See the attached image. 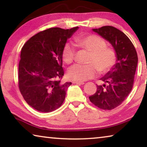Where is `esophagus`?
<instances>
[{
    "label": "esophagus",
    "instance_id": "1",
    "mask_svg": "<svg viewBox=\"0 0 147 147\" xmlns=\"http://www.w3.org/2000/svg\"><path fill=\"white\" fill-rule=\"evenodd\" d=\"M73 83L77 84V85H84V84H85L84 82H76V81H73Z\"/></svg>",
    "mask_w": 147,
    "mask_h": 147
}]
</instances>
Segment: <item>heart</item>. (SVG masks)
<instances>
[{"label":"heart","instance_id":"heart-1","mask_svg":"<svg viewBox=\"0 0 147 147\" xmlns=\"http://www.w3.org/2000/svg\"><path fill=\"white\" fill-rule=\"evenodd\" d=\"M77 46L90 53L88 65H74L69 69L67 75L70 79L76 82H84L96 75L98 70L101 73L109 71L115 65L117 55L115 51L106 47V41L95 34L79 36L74 39ZM75 51L71 44L67 43L62 50L61 57L66 64L73 61Z\"/></svg>","mask_w":147,"mask_h":147}]
</instances>
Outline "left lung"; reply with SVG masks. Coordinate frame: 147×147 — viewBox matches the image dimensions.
I'll list each match as a JSON object with an SVG mask.
<instances>
[{"label":"left lung","instance_id":"left-lung-1","mask_svg":"<svg viewBox=\"0 0 147 147\" xmlns=\"http://www.w3.org/2000/svg\"><path fill=\"white\" fill-rule=\"evenodd\" d=\"M110 43L117 59L112 68L100 79L104 83L97 86L96 93L89 96L98 108L111 110L120 105L132 89L138 58L133 43L127 36L111 26L93 29Z\"/></svg>","mask_w":147,"mask_h":147}]
</instances>
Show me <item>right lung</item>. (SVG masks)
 Segmentation results:
<instances>
[{"instance_id":"right-lung-1","label":"right lung","mask_w":147,"mask_h":147,"mask_svg":"<svg viewBox=\"0 0 147 147\" xmlns=\"http://www.w3.org/2000/svg\"><path fill=\"white\" fill-rule=\"evenodd\" d=\"M78 29L51 28L39 32L21 49L19 64V88L28 105L49 113L61 106L71 82L62 83V50Z\"/></svg>"}]
</instances>
